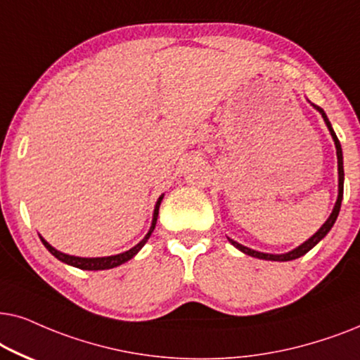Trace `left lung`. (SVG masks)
I'll list each match as a JSON object with an SVG mask.
<instances>
[{"label":"left lung","instance_id":"1","mask_svg":"<svg viewBox=\"0 0 360 360\" xmlns=\"http://www.w3.org/2000/svg\"><path fill=\"white\" fill-rule=\"evenodd\" d=\"M314 107H316V110H318V112H319L321 115H323L324 122H326V124H328V128H329V131H330V136H333L334 143H336V150H338V167H339V195H338V202H336V205H334V210H333V214L329 215V219L326 220V222L323 224V227H321V229L318 230V232H316L314 236L309 238V240H306V242L303 243V245H300L298 248H295V250H291V252H288V253H283V255H271V253H262V252H255V250H252V248H248V247H243V245H240V243L233 242L232 238H229V242L232 243L233 247L238 248V250L243 252V253H247V255H250V257H255V258H260V260H271V262H290V260H295V258H300V257H303L304 253H308V252L311 250V248H313V247L316 245V243H318L319 240H323V238L326 237V233H328L329 230L333 229L334 222H336V219H338V215H339V210H341L342 194H344V166H342V150H341V143H339L338 136H336V133H334L333 127H330V123H329L328 117H326L324 110L321 108V107H318V105H314Z\"/></svg>","mask_w":360,"mask_h":360}]
</instances>
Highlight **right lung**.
<instances>
[{
  "instance_id": "1",
  "label": "right lung",
  "mask_w": 360,
  "mask_h": 360,
  "mask_svg": "<svg viewBox=\"0 0 360 360\" xmlns=\"http://www.w3.org/2000/svg\"><path fill=\"white\" fill-rule=\"evenodd\" d=\"M162 200V195L160 199H158L156 202V207H155V214H153V222H151V227H150V232L146 233V237L143 238V240L135 245L133 248H130L128 252H123V253H118V255H112V257H102V258H82V257H72V255H65V253H62L59 250H56L54 247H51L49 243H47L44 238L41 237L42 243H44V247L49 250L52 255H54L57 260L67 263V265H72V266H77L80 268V270H108V268H113V266H118L122 265V263L128 262L130 258H133L136 255L138 252L141 250V247L145 245L148 242V238L153 233V230H155V225H156V220H158V212H160V204Z\"/></svg>"
}]
</instances>
